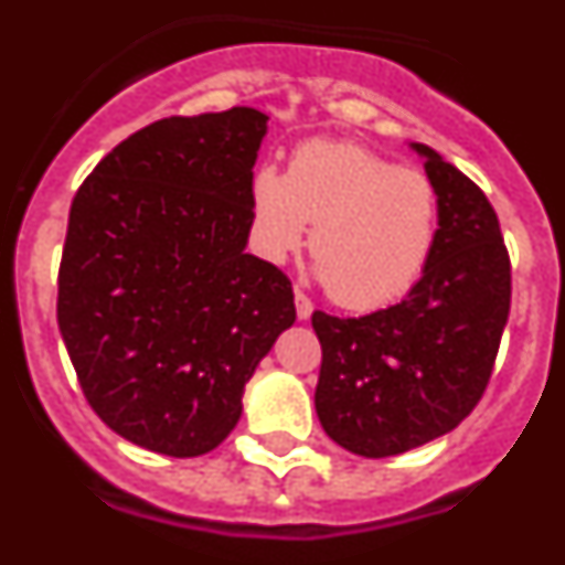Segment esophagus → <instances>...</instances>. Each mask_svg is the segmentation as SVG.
<instances>
[{
	"instance_id": "1",
	"label": "esophagus",
	"mask_w": 565,
	"mask_h": 565,
	"mask_svg": "<svg viewBox=\"0 0 565 565\" xmlns=\"http://www.w3.org/2000/svg\"><path fill=\"white\" fill-rule=\"evenodd\" d=\"M294 302H297V317L299 319H308L313 313V302H311V297H308L306 291H294Z\"/></svg>"
}]
</instances>
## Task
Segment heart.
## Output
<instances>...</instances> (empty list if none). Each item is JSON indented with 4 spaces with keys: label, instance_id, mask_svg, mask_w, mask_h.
<instances>
[{
    "label": "heart",
    "instance_id": "heart-1",
    "mask_svg": "<svg viewBox=\"0 0 565 565\" xmlns=\"http://www.w3.org/2000/svg\"><path fill=\"white\" fill-rule=\"evenodd\" d=\"M252 201L268 257L294 252L313 223L319 277L339 306L353 311L404 297L436 248V183L351 141L299 143L288 172L259 167Z\"/></svg>",
    "mask_w": 565,
    "mask_h": 565
}]
</instances>
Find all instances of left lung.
<instances>
[{
  "label": "left lung",
  "instance_id": "1",
  "mask_svg": "<svg viewBox=\"0 0 565 565\" xmlns=\"http://www.w3.org/2000/svg\"><path fill=\"white\" fill-rule=\"evenodd\" d=\"M413 149L438 189V237L422 279L382 311L311 317L322 344L317 416L339 447L364 458L422 447L476 411L512 302L509 252L487 194L436 149Z\"/></svg>",
  "mask_w": 565,
  "mask_h": 565
}]
</instances>
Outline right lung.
<instances>
[{
	"label": "right lung",
	"mask_w": 565,
	"mask_h": 565,
	"mask_svg": "<svg viewBox=\"0 0 565 565\" xmlns=\"http://www.w3.org/2000/svg\"><path fill=\"white\" fill-rule=\"evenodd\" d=\"M266 121L252 107L161 118L102 158L70 206L58 331L89 407L143 450H214L297 319L291 279L246 254Z\"/></svg>",
	"instance_id": "1"
}]
</instances>
